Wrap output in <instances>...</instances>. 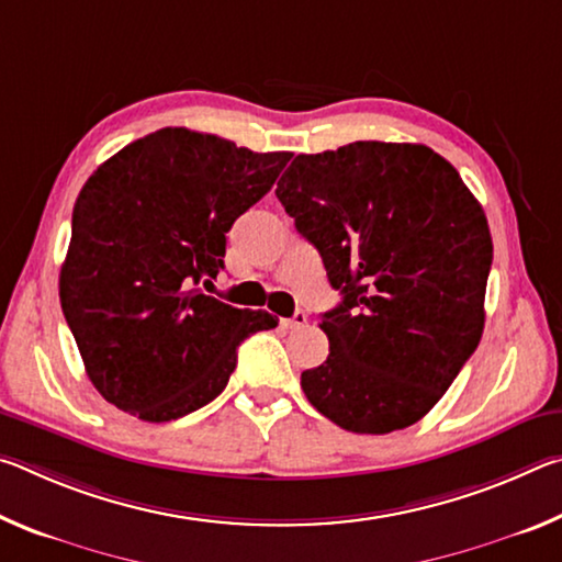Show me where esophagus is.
<instances>
[{"instance_id": "1", "label": "esophagus", "mask_w": 562, "mask_h": 562, "mask_svg": "<svg viewBox=\"0 0 562 562\" xmlns=\"http://www.w3.org/2000/svg\"><path fill=\"white\" fill-rule=\"evenodd\" d=\"M304 325H307V315H304L302 310L294 312L292 317L282 319V327H288V329H300V327H304Z\"/></svg>"}]
</instances>
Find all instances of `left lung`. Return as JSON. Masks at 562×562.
I'll list each match as a JSON object with an SVG mask.
<instances>
[{
    "label": "left lung",
    "mask_w": 562,
    "mask_h": 562,
    "mask_svg": "<svg viewBox=\"0 0 562 562\" xmlns=\"http://www.w3.org/2000/svg\"><path fill=\"white\" fill-rule=\"evenodd\" d=\"M274 195L341 292L304 396L355 434L416 424L483 335L493 243L481 203L429 146L382 140L297 156Z\"/></svg>",
    "instance_id": "8db88e82"
}]
</instances>
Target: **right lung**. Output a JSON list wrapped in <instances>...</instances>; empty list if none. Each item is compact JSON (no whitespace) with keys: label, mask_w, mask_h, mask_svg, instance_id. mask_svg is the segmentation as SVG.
<instances>
[{"label":"right lung","mask_w":562,"mask_h":562,"mask_svg":"<svg viewBox=\"0 0 562 562\" xmlns=\"http://www.w3.org/2000/svg\"><path fill=\"white\" fill-rule=\"evenodd\" d=\"M292 154H255L213 133L160 128L83 183L59 274L61 310L91 384L150 424L223 392L237 347L278 327L265 310L205 294L225 233L274 186Z\"/></svg>","instance_id":"obj_1"}]
</instances>
